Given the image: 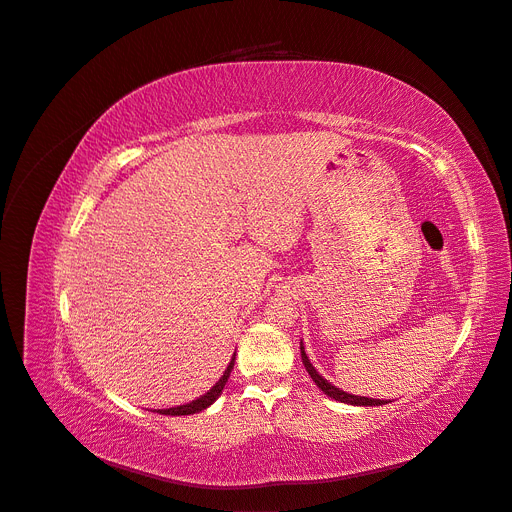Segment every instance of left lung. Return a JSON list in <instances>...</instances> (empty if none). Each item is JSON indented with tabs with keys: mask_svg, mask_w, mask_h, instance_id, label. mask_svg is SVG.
Here are the masks:
<instances>
[{
	"mask_svg": "<svg viewBox=\"0 0 512 512\" xmlns=\"http://www.w3.org/2000/svg\"><path fill=\"white\" fill-rule=\"evenodd\" d=\"M301 357H303V365L307 369V373L311 375V380L317 384V388L321 392H326L330 398L338 400V402H346V405H357V407H380V405H388L386 400H380V398H367V396H355V394H348L336 386H332L324 375H319V371L311 365L307 353H305V346L301 342Z\"/></svg>",
	"mask_w": 512,
	"mask_h": 512,
	"instance_id": "1",
	"label": "left lung"
}]
</instances>
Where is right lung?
<instances>
[{
    "label": "right lung",
    "mask_w": 512,
    "mask_h": 512,
    "mask_svg": "<svg viewBox=\"0 0 512 512\" xmlns=\"http://www.w3.org/2000/svg\"><path fill=\"white\" fill-rule=\"evenodd\" d=\"M234 359H236V353L232 355V359H230V363H228V367H226L222 378H220L218 382H215V386H213L211 390H207L203 396H199V398L193 400V402H186V405H180V407L159 409L157 413H159V415H193V413L205 411V409H207L209 405H213V402L218 400V396L222 394V390H224V386H226V382H228V378H230V371H232V367H234Z\"/></svg>",
    "instance_id": "add662e5"
}]
</instances>
